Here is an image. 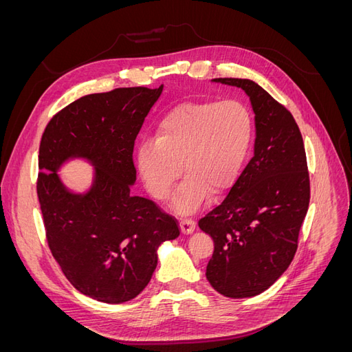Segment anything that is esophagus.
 I'll use <instances>...</instances> for the list:
<instances>
[{
    "label": "esophagus",
    "mask_w": 352,
    "mask_h": 352,
    "mask_svg": "<svg viewBox=\"0 0 352 352\" xmlns=\"http://www.w3.org/2000/svg\"><path fill=\"white\" fill-rule=\"evenodd\" d=\"M180 230H182L184 235H189L195 230V221L192 219H184L180 221Z\"/></svg>",
    "instance_id": "34e87169"
}]
</instances>
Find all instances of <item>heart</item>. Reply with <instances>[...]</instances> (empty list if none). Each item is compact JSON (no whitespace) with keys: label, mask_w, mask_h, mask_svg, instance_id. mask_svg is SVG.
<instances>
[{"label":"heart","mask_w":352,"mask_h":352,"mask_svg":"<svg viewBox=\"0 0 352 352\" xmlns=\"http://www.w3.org/2000/svg\"><path fill=\"white\" fill-rule=\"evenodd\" d=\"M251 141V114L239 101L185 102L160 119L155 141L140 145L136 167L146 190L158 201L168 199L184 168L186 176L173 207L190 212L210 190L219 195L233 185Z\"/></svg>","instance_id":"1"}]
</instances>
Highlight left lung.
<instances>
[{"instance_id": "8db88e82", "label": "left lung", "mask_w": 352, "mask_h": 352, "mask_svg": "<svg viewBox=\"0 0 352 352\" xmlns=\"http://www.w3.org/2000/svg\"><path fill=\"white\" fill-rule=\"evenodd\" d=\"M245 91L255 114L254 157L229 194L198 221L214 241L207 280L228 298L255 296L289 267L310 202V179L292 114L258 83L219 78Z\"/></svg>"}]
</instances>
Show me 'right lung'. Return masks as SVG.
<instances>
[{"instance_id":"add662e5","label":"right lung","mask_w":352,"mask_h":352,"mask_svg":"<svg viewBox=\"0 0 352 352\" xmlns=\"http://www.w3.org/2000/svg\"><path fill=\"white\" fill-rule=\"evenodd\" d=\"M162 92L163 85L85 95L42 135L36 190L47 241L69 282L92 300H133L151 280L160 245L180 233L172 216L131 192L135 140ZM73 157L94 166L87 193H73L58 175Z\"/></svg>"}]
</instances>
